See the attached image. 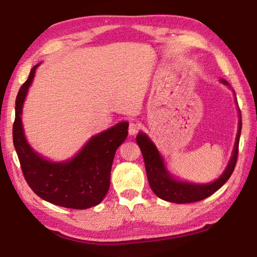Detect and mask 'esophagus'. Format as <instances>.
<instances>
[{"label": "esophagus", "instance_id": "esophagus-1", "mask_svg": "<svg viewBox=\"0 0 257 257\" xmlns=\"http://www.w3.org/2000/svg\"><path fill=\"white\" fill-rule=\"evenodd\" d=\"M139 124L138 123H136V122H130V124H129V129H128V132H129V134L130 135H136L137 133H138V130H139Z\"/></svg>", "mask_w": 257, "mask_h": 257}]
</instances>
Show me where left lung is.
<instances>
[{"label":"left lung","instance_id":"8db88e82","mask_svg":"<svg viewBox=\"0 0 257 257\" xmlns=\"http://www.w3.org/2000/svg\"><path fill=\"white\" fill-rule=\"evenodd\" d=\"M221 82L228 85V81L221 79ZM236 95V94H234ZM240 116V114H239ZM241 132V118L239 120V129L234 143L232 156L229 163L221 175L215 181L210 184H191L187 181H179L173 178L165 168L162 155L160 154L159 150L153 144V142L146 136L144 133H139L136 137V142L138 146L141 147L143 158H144L145 169L147 173V179H149L151 189L154 191L156 196L164 201L177 203V204H186L198 202L214 194L217 189H220L225 182L228 181L230 176L232 175L236 167L237 156H238V146H239V137Z\"/></svg>","mask_w":257,"mask_h":257}]
</instances>
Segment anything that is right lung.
<instances>
[{
    "label": "right lung",
    "mask_w": 257,
    "mask_h": 257,
    "mask_svg": "<svg viewBox=\"0 0 257 257\" xmlns=\"http://www.w3.org/2000/svg\"><path fill=\"white\" fill-rule=\"evenodd\" d=\"M35 66L16 98L14 145L21 170L37 196L55 205L85 210L103 201L108 188L112 162L116 149L128 136V122H120L93 136L75 158L64 162H51L28 144L21 114L28 88L34 79Z\"/></svg>",
    "instance_id": "add662e5"
}]
</instances>
